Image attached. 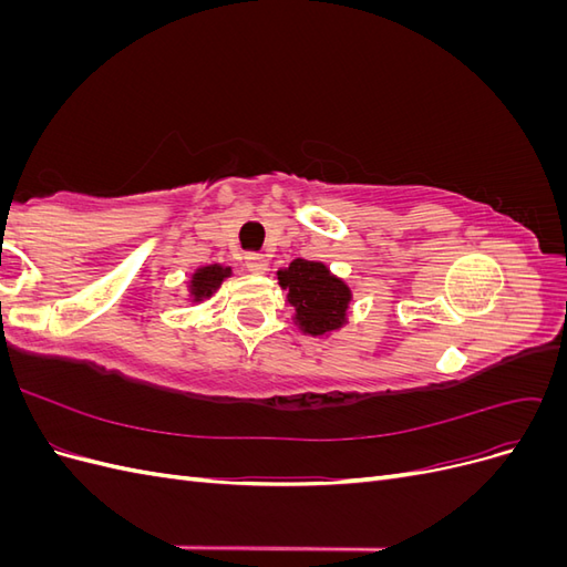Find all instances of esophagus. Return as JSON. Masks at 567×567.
<instances>
[{"instance_id": "esophagus-1", "label": "esophagus", "mask_w": 567, "mask_h": 567, "mask_svg": "<svg viewBox=\"0 0 567 567\" xmlns=\"http://www.w3.org/2000/svg\"><path fill=\"white\" fill-rule=\"evenodd\" d=\"M267 267H269L267 257L260 255V252H250V255L246 257V269L252 271V274H265Z\"/></svg>"}]
</instances>
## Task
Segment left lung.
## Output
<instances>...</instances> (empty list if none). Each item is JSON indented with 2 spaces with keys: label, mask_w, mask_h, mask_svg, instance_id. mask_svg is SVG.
I'll return each mask as SVG.
<instances>
[{
  "label": "left lung",
  "mask_w": 567,
  "mask_h": 567,
  "mask_svg": "<svg viewBox=\"0 0 567 567\" xmlns=\"http://www.w3.org/2000/svg\"><path fill=\"white\" fill-rule=\"evenodd\" d=\"M286 300L293 307V323L300 333L312 338H329L348 323L352 290L340 277L315 260L290 262L277 271Z\"/></svg>",
  "instance_id": "left-lung-1"
}]
</instances>
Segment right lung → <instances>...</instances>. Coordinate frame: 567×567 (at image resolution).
Segmentation results:
<instances>
[{"label": "right lung", "mask_w": 567, "mask_h": 567, "mask_svg": "<svg viewBox=\"0 0 567 567\" xmlns=\"http://www.w3.org/2000/svg\"><path fill=\"white\" fill-rule=\"evenodd\" d=\"M231 277V267H225V265H203L198 269H194L192 279L186 281V302H194V305H200L205 300H210L219 286L225 284V279Z\"/></svg>", "instance_id": "add662e5"}]
</instances>
